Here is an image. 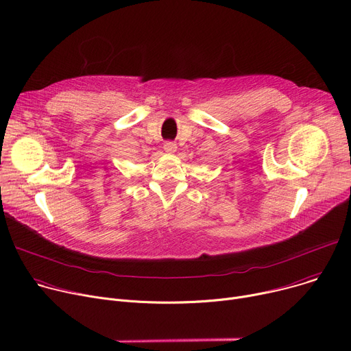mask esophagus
Masks as SVG:
<instances>
[{"label": "esophagus", "instance_id": "1", "mask_svg": "<svg viewBox=\"0 0 351 351\" xmlns=\"http://www.w3.org/2000/svg\"><path fill=\"white\" fill-rule=\"evenodd\" d=\"M164 149H165L167 153L172 154V153H175V152H176V144H175L173 141H167V143L164 144Z\"/></svg>", "mask_w": 351, "mask_h": 351}]
</instances>
